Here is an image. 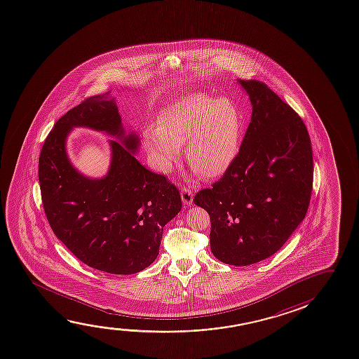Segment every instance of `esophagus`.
Masks as SVG:
<instances>
[{
	"label": "esophagus",
	"mask_w": 359,
	"mask_h": 359,
	"mask_svg": "<svg viewBox=\"0 0 359 359\" xmlns=\"http://www.w3.org/2000/svg\"><path fill=\"white\" fill-rule=\"evenodd\" d=\"M182 204L184 205H191L193 204V191L188 188H184L182 190Z\"/></svg>",
	"instance_id": "esophagus-1"
}]
</instances>
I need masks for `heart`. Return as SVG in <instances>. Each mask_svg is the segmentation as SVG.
<instances>
[{
	"label": "heart",
	"instance_id": "heart-1",
	"mask_svg": "<svg viewBox=\"0 0 359 359\" xmlns=\"http://www.w3.org/2000/svg\"><path fill=\"white\" fill-rule=\"evenodd\" d=\"M243 138V116L227 98L191 93L174 102L145 128L143 142L155 168L169 172L185 142L189 164L206 179L220 177L236 159Z\"/></svg>",
	"mask_w": 359,
	"mask_h": 359
}]
</instances>
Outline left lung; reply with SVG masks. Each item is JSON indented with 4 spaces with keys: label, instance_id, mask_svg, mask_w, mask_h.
I'll return each mask as SVG.
<instances>
[{
    "label": "left lung",
    "instance_id": "obj_1",
    "mask_svg": "<svg viewBox=\"0 0 359 359\" xmlns=\"http://www.w3.org/2000/svg\"><path fill=\"white\" fill-rule=\"evenodd\" d=\"M252 116L231 168L194 204L209 212L216 259L248 266L270 257L304 221L313 184L307 128L265 83L238 79Z\"/></svg>",
    "mask_w": 359,
    "mask_h": 359
}]
</instances>
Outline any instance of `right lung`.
Wrapping results in <instances>:
<instances>
[{
    "label": "right lung",
    "mask_w": 359,
    "mask_h": 359,
    "mask_svg": "<svg viewBox=\"0 0 359 359\" xmlns=\"http://www.w3.org/2000/svg\"><path fill=\"white\" fill-rule=\"evenodd\" d=\"M104 132L111 164L103 178L83 176L66 154L73 127ZM139 137L126 132L111 92L67 111L44 140L39 179L44 212L55 236L83 264L113 275L147 269L159 255L163 230L182 210L174 184L139 163Z\"/></svg>",
    "instance_id": "right-lung-1"
}]
</instances>
